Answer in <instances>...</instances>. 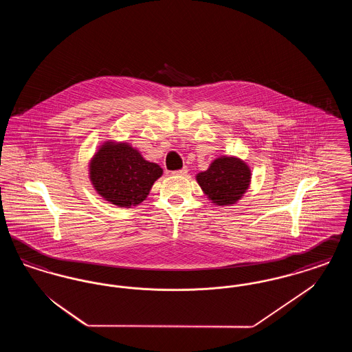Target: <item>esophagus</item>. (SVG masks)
I'll return each mask as SVG.
<instances>
[{
    "label": "esophagus",
    "mask_w": 352,
    "mask_h": 352,
    "mask_svg": "<svg viewBox=\"0 0 352 352\" xmlns=\"http://www.w3.org/2000/svg\"><path fill=\"white\" fill-rule=\"evenodd\" d=\"M187 168H181V170H177V171H173V175H186L187 174Z\"/></svg>",
    "instance_id": "esophagus-1"
}]
</instances>
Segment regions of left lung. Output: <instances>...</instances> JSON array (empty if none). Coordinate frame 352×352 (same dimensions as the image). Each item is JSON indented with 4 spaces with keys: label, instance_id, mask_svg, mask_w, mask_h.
Segmentation results:
<instances>
[{
    "label": "left lung",
    "instance_id": "1",
    "mask_svg": "<svg viewBox=\"0 0 352 352\" xmlns=\"http://www.w3.org/2000/svg\"><path fill=\"white\" fill-rule=\"evenodd\" d=\"M251 168L237 157L221 155L210 168L197 174V182L211 203L232 206L243 198L251 184Z\"/></svg>",
    "mask_w": 352,
    "mask_h": 352
}]
</instances>
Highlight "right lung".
<instances>
[{
	"label": "right lung",
	"mask_w": 352,
	"mask_h": 352,
	"mask_svg": "<svg viewBox=\"0 0 352 352\" xmlns=\"http://www.w3.org/2000/svg\"><path fill=\"white\" fill-rule=\"evenodd\" d=\"M162 173L160 165L146 161L128 142L105 141L89 161V179L96 192L126 208L145 201Z\"/></svg>",
	"instance_id": "obj_1"
}]
</instances>
